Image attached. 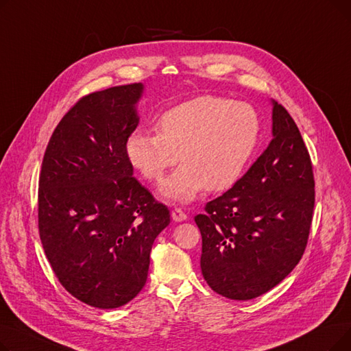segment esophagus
<instances>
[{
    "label": "esophagus",
    "mask_w": 351,
    "mask_h": 351,
    "mask_svg": "<svg viewBox=\"0 0 351 351\" xmlns=\"http://www.w3.org/2000/svg\"><path fill=\"white\" fill-rule=\"evenodd\" d=\"M172 219L175 220V222H183V220H186L188 219V216H186V213L183 212L182 209H173L172 210Z\"/></svg>",
    "instance_id": "1"
}]
</instances>
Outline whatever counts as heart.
Segmentation results:
<instances>
[{"label": "heart", "mask_w": 351, "mask_h": 351, "mask_svg": "<svg viewBox=\"0 0 351 351\" xmlns=\"http://www.w3.org/2000/svg\"><path fill=\"white\" fill-rule=\"evenodd\" d=\"M158 134L135 131L125 142L126 158L147 180H163L159 193L189 204L206 188L219 192L241 179L261 139L257 110L242 101L202 95L183 101L156 121Z\"/></svg>", "instance_id": "1"}]
</instances>
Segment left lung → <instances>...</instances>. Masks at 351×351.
<instances>
[{
	"instance_id": "8db88e82",
	"label": "left lung",
	"mask_w": 351,
	"mask_h": 351,
	"mask_svg": "<svg viewBox=\"0 0 351 351\" xmlns=\"http://www.w3.org/2000/svg\"><path fill=\"white\" fill-rule=\"evenodd\" d=\"M315 179L306 145L287 110L271 101V141L250 169L195 222L202 274L212 290L250 300L278 286L304 253Z\"/></svg>"
}]
</instances>
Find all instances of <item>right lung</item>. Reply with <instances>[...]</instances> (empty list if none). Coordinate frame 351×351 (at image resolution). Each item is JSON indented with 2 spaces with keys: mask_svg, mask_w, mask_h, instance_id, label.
I'll list each match as a JSON object with an SVG mask.
<instances>
[{
  "mask_svg": "<svg viewBox=\"0 0 351 351\" xmlns=\"http://www.w3.org/2000/svg\"><path fill=\"white\" fill-rule=\"evenodd\" d=\"M143 84L94 92L61 119L43 160L38 226L47 259L78 300L117 308L143 289L169 210L132 176L125 142Z\"/></svg>",
  "mask_w": 351,
  "mask_h": 351,
  "instance_id": "right-lung-1",
  "label": "right lung"
}]
</instances>
